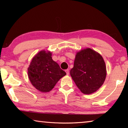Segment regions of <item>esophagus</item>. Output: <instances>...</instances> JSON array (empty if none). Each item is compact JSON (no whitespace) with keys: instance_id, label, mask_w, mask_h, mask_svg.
<instances>
[{"instance_id":"esophagus-1","label":"esophagus","mask_w":128,"mask_h":128,"mask_svg":"<svg viewBox=\"0 0 128 128\" xmlns=\"http://www.w3.org/2000/svg\"><path fill=\"white\" fill-rule=\"evenodd\" d=\"M65 71H66V74L67 75H68L69 74V69H66V70H65Z\"/></svg>"}]
</instances>
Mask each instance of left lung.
Segmentation results:
<instances>
[{
	"label": "left lung",
	"instance_id": "left-lung-1",
	"mask_svg": "<svg viewBox=\"0 0 128 128\" xmlns=\"http://www.w3.org/2000/svg\"><path fill=\"white\" fill-rule=\"evenodd\" d=\"M70 74L76 85L84 94L96 92L104 82L107 70L100 54L90 48L82 49L76 55Z\"/></svg>",
	"mask_w": 128,
	"mask_h": 128
}]
</instances>
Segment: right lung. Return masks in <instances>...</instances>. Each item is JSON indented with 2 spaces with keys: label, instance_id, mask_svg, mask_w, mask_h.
<instances>
[{
  "label": "right lung",
  "instance_id": "obj_1",
  "mask_svg": "<svg viewBox=\"0 0 128 128\" xmlns=\"http://www.w3.org/2000/svg\"><path fill=\"white\" fill-rule=\"evenodd\" d=\"M52 52L41 50L34 56L28 68V77L34 88L42 92H50L66 73L52 59Z\"/></svg>",
  "mask_w": 128,
  "mask_h": 128
}]
</instances>
